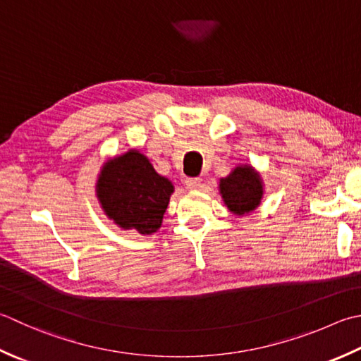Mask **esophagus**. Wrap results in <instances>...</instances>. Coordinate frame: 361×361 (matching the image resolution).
I'll return each instance as SVG.
<instances>
[{"label":"esophagus","instance_id":"obj_1","mask_svg":"<svg viewBox=\"0 0 361 361\" xmlns=\"http://www.w3.org/2000/svg\"><path fill=\"white\" fill-rule=\"evenodd\" d=\"M185 185H186V188L189 190H197V189L200 188L202 181H200V178H186L185 180Z\"/></svg>","mask_w":361,"mask_h":361}]
</instances>
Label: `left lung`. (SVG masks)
<instances>
[{"label": "left lung", "instance_id": "1", "mask_svg": "<svg viewBox=\"0 0 361 361\" xmlns=\"http://www.w3.org/2000/svg\"><path fill=\"white\" fill-rule=\"evenodd\" d=\"M219 194L222 202L235 216H249L264 197V181L250 164H238L231 172L219 180Z\"/></svg>", "mask_w": 361, "mask_h": 361}]
</instances>
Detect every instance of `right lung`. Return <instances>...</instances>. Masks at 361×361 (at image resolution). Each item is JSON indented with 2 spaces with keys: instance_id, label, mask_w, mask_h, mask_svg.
<instances>
[{
  "instance_id": "right-lung-1",
  "label": "right lung",
  "mask_w": 361,
  "mask_h": 361,
  "mask_svg": "<svg viewBox=\"0 0 361 361\" xmlns=\"http://www.w3.org/2000/svg\"><path fill=\"white\" fill-rule=\"evenodd\" d=\"M173 190V183L136 148L104 161L95 183L98 203L109 221L144 236L161 228Z\"/></svg>"
}]
</instances>
